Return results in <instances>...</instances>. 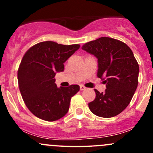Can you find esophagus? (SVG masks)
I'll return each instance as SVG.
<instances>
[{"mask_svg":"<svg viewBox=\"0 0 153 153\" xmlns=\"http://www.w3.org/2000/svg\"><path fill=\"white\" fill-rule=\"evenodd\" d=\"M86 89V88L85 86H83V85H81V86H80V89H81V91H83V90H85Z\"/></svg>","mask_w":153,"mask_h":153,"instance_id":"obj_1","label":"esophagus"}]
</instances>
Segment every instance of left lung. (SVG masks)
<instances>
[{
  "mask_svg": "<svg viewBox=\"0 0 153 153\" xmlns=\"http://www.w3.org/2000/svg\"><path fill=\"white\" fill-rule=\"evenodd\" d=\"M82 49L98 59L97 76L106 84L105 92L95 89L96 97L89 103L95 115L112 118L129 105L138 84L139 66L133 52L118 40L102 37L89 41Z\"/></svg>",
  "mask_w": 153,
  "mask_h": 153,
  "instance_id": "1",
  "label": "left lung"
}]
</instances>
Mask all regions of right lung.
I'll return each instance as SVG.
<instances>
[{"instance_id":"obj_1","label":"right lung","mask_w":153,"mask_h":153,"mask_svg":"<svg viewBox=\"0 0 153 153\" xmlns=\"http://www.w3.org/2000/svg\"><path fill=\"white\" fill-rule=\"evenodd\" d=\"M79 48V44L44 41L24 55L18 71V85L26 106L36 117L55 121L67 113L71 98L80 86L58 87L54 78L57 72L64 70V64Z\"/></svg>"}]
</instances>
